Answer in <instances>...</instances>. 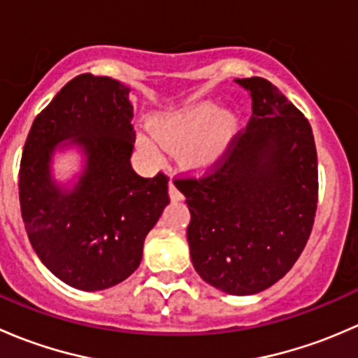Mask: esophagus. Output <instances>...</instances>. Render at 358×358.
<instances>
[{
	"mask_svg": "<svg viewBox=\"0 0 358 358\" xmlns=\"http://www.w3.org/2000/svg\"><path fill=\"white\" fill-rule=\"evenodd\" d=\"M169 197H171L173 201H180L183 197L182 192H180V190L176 189V185H175V182H173V180H171V182H169Z\"/></svg>",
	"mask_w": 358,
	"mask_h": 358,
	"instance_id": "obj_1",
	"label": "esophagus"
}]
</instances>
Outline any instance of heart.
I'll use <instances>...</instances> for the list:
<instances>
[{
  "label": "heart",
  "mask_w": 358,
  "mask_h": 358,
  "mask_svg": "<svg viewBox=\"0 0 358 358\" xmlns=\"http://www.w3.org/2000/svg\"><path fill=\"white\" fill-rule=\"evenodd\" d=\"M236 119L213 102H201L154 121V136L140 135L138 145L152 157L164 149L180 150L187 168L204 171L225 156L232 142Z\"/></svg>",
  "instance_id": "heart-1"
}]
</instances>
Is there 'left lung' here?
I'll use <instances>...</instances> for the list:
<instances>
[{
	"instance_id": "1",
	"label": "left lung",
	"mask_w": 358,
	"mask_h": 358,
	"mask_svg": "<svg viewBox=\"0 0 358 358\" xmlns=\"http://www.w3.org/2000/svg\"><path fill=\"white\" fill-rule=\"evenodd\" d=\"M252 100L249 124L215 171L180 178L194 268L236 296L273 286L292 268L313 227L319 194L310 122L263 78L236 79Z\"/></svg>"
}]
</instances>
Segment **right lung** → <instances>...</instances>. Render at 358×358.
Returning <instances> with one entry per match:
<instances>
[{
    "label": "right lung",
    "instance_id": "obj_1",
    "mask_svg": "<svg viewBox=\"0 0 358 358\" xmlns=\"http://www.w3.org/2000/svg\"><path fill=\"white\" fill-rule=\"evenodd\" d=\"M129 88L81 74L38 114L19 173L20 211L43 265L71 287L103 291L128 279L143 243L169 204V178L131 168L135 143ZM76 146L83 168L72 184L52 178L57 150Z\"/></svg>",
    "mask_w": 358,
    "mask_h": 358
}]
</instances>
